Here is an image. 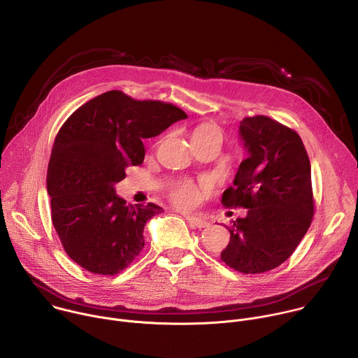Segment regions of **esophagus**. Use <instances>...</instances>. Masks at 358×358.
Returning <instances> with one entry per match:
<instances>
[{
	"label": "esophagus",
	"instance_id": "esophagus-1",
	"mask_svg": "<svg viewBox=\"0 0 358 358\" xmlns=\"http://www.w3.org/2000/svg\"><path fill=\"white\" fill-rule=\"evenodd\" d=\"M185 220L188 221L189 227H192V228H198V229H201V228H207V227L210 225V222H207L206 220H201V218L194 217V215H185Z\"/></svg>",
	"mask_w": 358,
	"mask_h": 358
}]
</instances>
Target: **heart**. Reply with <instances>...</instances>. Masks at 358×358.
Instances as JSON below:
<instances>
[{
  "instance_id": "heart-1",
  "label": "heart",
  "mask_w": 358,
  "mask_h": 358,
  "mask_svg": "<svg viewBox=\"0 0 358 358\" xmlns=\"http://www.w3.org/2000/svg\"><path fill=\"white\" fill-rule=\"evenodd\" d=\"M207 134H220V130L214 124H203L199 126L194 134V137H201V136H207ZM211 189V184L208 181H201V182H194L189 180H184L177 182L171 189H170V199L176 207L181 210H191L195 208L201 199L206 196V194Z\"/></svg>"
}]
</instances>
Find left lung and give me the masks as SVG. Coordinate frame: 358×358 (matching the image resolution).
Listing matches in <instances>:
<instances>
[{"mask_svg": "<svg viewBox=\"0 0 358 358\" xmlns=\"http://www.w3.org/2000/svg\"><path fill=\"white\" fill-rule=\"evenodd\" d=\"M239 136L248 157L221 202L248 214L228 227L231 239L221 259L255 275L282 265L308 232L315 214L312 173L308 151L293 129L259 115L241 122Z\"/></svg>", "mask_w": 358, "mask_h": 358, "instance_id": "obj_1", "label": "left lung"}]
</instances>
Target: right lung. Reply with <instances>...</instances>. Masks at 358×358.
Segmentation results:
<instances>
[{
  "mask_svg": "<svg viewBox=\"0 0 358 358\" xmlns=\"http://www.w3.org/2000/svg\"><path fill=\"white\" fill-rule=\"evenodd\" d=\"M160 100H136L110 90L86 101L59 129L50 152L46 189L50 217L68 257L87 272L112 276L138 257L145 222L163 208L127 206L115 184L144 160V138L185 119Z\"/></svg>",
  "mask_w": 358,
  "mask_h": 358,
  "instance_id": "add662e5",
  "label": "right lung"
}]
</instances>
